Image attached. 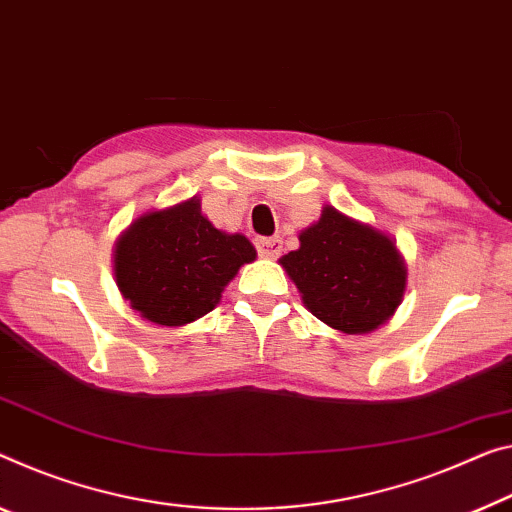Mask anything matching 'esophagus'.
Instances as JSON below:
<instances>
[{
	"instance_id": "34e87169",
	"label": "esophagus",
	"mask_w": 512,
	"mask_h": 512,
	"mask_svg": "<svg viewBox=\"0 0 512 512\" xmlns=\"http://www.w3.org/2000/svg\"><path fill=\"white\" fill-rule=\"evenodd\" d=\"M256 249H258V256L277 258L281 254V240L279 238H258Z\"/></svg>"
}]
</instances>
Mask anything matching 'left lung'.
<instances>
[{
    "label": "left lung",
    "instance_id": "1",
    "mask_svg": "<svg viewBox=\"0 0 512 512\" xmlns=\"http://www.w3.org/2000/svg\"><path fill=\"white\" fill-rule=\"evenodd\" d=\"M313 316L343 334H368L403 302L407 270L389 235L334 206L300 233V249L281 258Z\"/></svg>",
    "mask_w": 512,
    "mask_h": 512
}]
</instances>
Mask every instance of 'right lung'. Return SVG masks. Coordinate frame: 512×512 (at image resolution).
I'll return each mask as SVG.
<instances>
[{
  "mask_svg": "<svg viewBox=\"0 0 512 512\" xmlns=\"http://www.w3.org/2000/svg\"><path fill=\"white\" fill-rule=\"evenodd\" d=\"M256 249L201 215L196 196L135 219L114 247V277L141 318L180 327L206 316Z\"/></svg>",
  "mask_w": 512,
  "mask_h": 512,
  "instance_id": "1",
  "label": "right lung"
}]
</instances>
